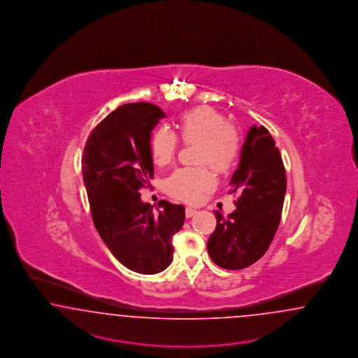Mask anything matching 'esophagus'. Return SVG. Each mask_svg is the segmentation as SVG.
<instances>
[{
  "label": "esophagus",
  "instance_id": "1",
  "mask_svg": "<svg viewBox=\"0 0 358 358\" xmlns=\"http://www.w3.org/2000/svg\"><path fill=\"white\" fill-rule=\"evenodd\" d=\"M196 213V210L193 208V207H186V210H185V215H186V217H192Z\"/></svg>",
  "mask_w": 358,
  "mask_h": 358
}]
</instances>
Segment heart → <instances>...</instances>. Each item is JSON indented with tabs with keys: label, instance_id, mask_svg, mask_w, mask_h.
Listing matches in <instances>:
<instances>
[{
	"label": "heart",
	"instance_id": "obj_1",
	"mask_svg": "<svg viewBox=\"0 0 358 358\" xmlns=\"http://www.w3.org/2000/svg\"><path fill=\"white\" fill-rule=\"evenodd\" d=\"M178 136L186 145H199L198 163L208 164L219 173H227L240 156V138L227 118L213 106H198L185 110L177 122ZM177 138L166 127H159L150 141L155 164H169L177 152ZM215 185L207 166L178 168L165 181L169 195L185 202H198Z\"/></svg>",
	"mask_w": 358,
	"mask_h": 358
}]
</instances>
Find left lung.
<instances>
[{
	"instance_id": "8db88e82",
	"label": "left lung",
	"mask_w": 358,
	"mask_h": 358,
	"mask_svg": "<svg viewBox=\"0 0 358 358\" xmlns=\"http://www.w3.org/2000/svg\"><path fill=\"white\" fill-rule=\"evenodd\" d=\"M287 176L280 151L264 126L252 125L242 145L231 192L236 210L224 217L215 211L216 228L207 242L213 263L242 270L261 259L280 224Z\"/></svg>"
}]
</instances>
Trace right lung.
Returning <instances> with one entry per match:
<instances>
[{"instance_id": "add662e5", "label": "right lung", "mask_w": 358, "mask_h": 358, "mask_svg": "<svg viewBox=\"0 0 358 358\" xmlns=\"http://www.w3.org/2000/svg\"><path fill=\"white\" fill-rule=\"evenodd\" d=\"M165 113L151 103L118 106L91 131L82 156L92 220L106 248L129 270L154 275L173 258L172 236L185 222L182 204L141 199L154 177L151 131Z\"/></svg>"}]
</instances>
